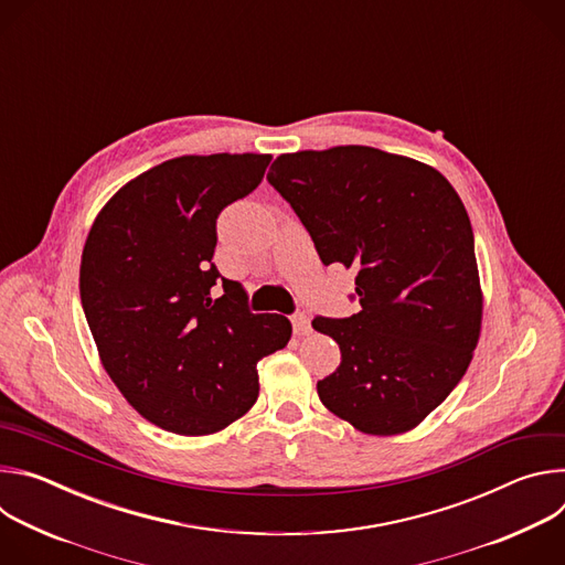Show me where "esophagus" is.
I'll use <instances>...</instances> for the list:
<instances>
[{"label":"esophagus","instance_id":"34e87169","mask_svg":"<svg viewBox=\"0 0 565 565\" xmlns=\"http://www.w3.org/2000/svg\"><path fill=\"white\" fill-rule=\"evenodd\" d=\"M290 321H292V331H295V335L303 338V335H308V333H310V319H308V315H306V312H297V315H292V317H290Z\"/></svg>","mask_w":565,"mask_h":565}]
</instances>
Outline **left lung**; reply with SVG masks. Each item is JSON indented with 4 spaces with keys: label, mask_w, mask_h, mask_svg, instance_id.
Returning a JSON list of instances; mask_svg holds the SVG:
<instances>
[{
    "label": "left lung",
    "mask_w": 565,
    "mask_h": 565,
    "mask_svg": "<svg viewBox=\"0 0 565 565\" xmlns=\"http://www.w3.org/2000/svg\"><path fill=\"white\" fill-rule=\"evenodd\" d=\"M268 183L290 203L324 266L355 273L360 312L315 317L342 362L321 405L358 431L418 427L465 375L482 292L467 210L420 160L364 145L277 156Z\"/></svg>",
    "instance_id": "left-lung-1"
}]
</instances>
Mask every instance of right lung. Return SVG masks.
Wrapping results in <instances>:
<instances>
[{
	"label": "right lung",
	"instance_id": "obj_1",
	"mask_svg": "<svg viewBox=\"0 0 565 565\" xmlns=\"http://www.w3.org/2000/svg\"><path fill=\"white\" fill-rule=\"evenodd\" d=\"M270 153L166 160L122 185L96 216L79 299L100 362L156 427L207 436L259 395L257 362L292 335L284 315H255L212 264L216 218L264 179Z\"/></svg>",
	"mask_w": 565,
	"mask_h": 565
}]
</instances>
